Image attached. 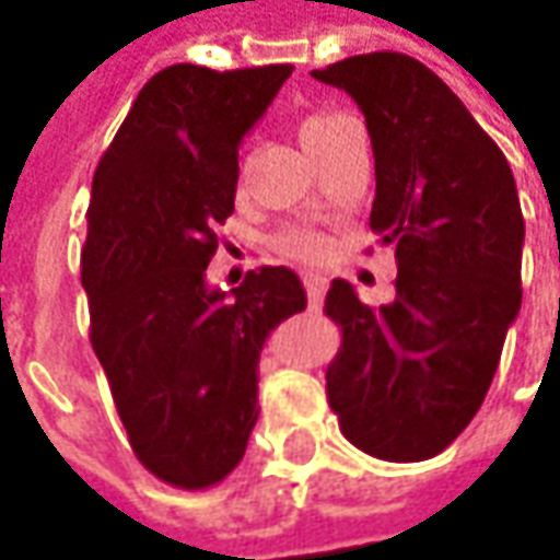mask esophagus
<instances>
[{
  "label": "esophagus",
  "instance_id": "obj_1",
  "mask_svg": "<svg viewBox=\"0 0 560 560\" xmlns=\"http://www.w3.org/2000/svg\"><path fill=\"white\" fill-rule=\"evenodd\" d=\"M302 283H305V292H308V305H312V308H320L324 292H327V277L317 273V270H305Z\"/></svg>",
  "mask_w": 560,
  "mask_h": 560
}]
</instances>
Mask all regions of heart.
Instances as JSON below:
<instances>
[{"label": "heart", "instance_id": "obj_1", "mask_svg": "<svg viewBox=\"0 0 560 560\" xmlns=\"http://www.w3.org/2000/svg\"><path fill=\"white\" fill-rule=\"evenodd\" d=\"M336 115H308V118L299 124V140L302 145L308 149V152H317V145L320 140L330 133L336 127ZM280 248L292 255V258H317L320 252H324V240L312 233V230H290L283 240H280Z\"/></svg>", "mask_w": 560, "mask_h": 560}]
</instances>
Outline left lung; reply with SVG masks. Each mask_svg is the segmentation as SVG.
<instances>
[{
  "label": "left lung",
  "mask_w": 560,
  "mask_h": 560,
  "mask_svg": "<svg viewBox=\"0 0 560 560\" xmlns=\"http://www.w3.org/2000/svg\"><path fill=\"white\" fill-rule=\"evenodd\" d=\"M314 80L355 98L374 145L371 230L396 248V295L334 280L327 368L339 430L383 462L440 455L480 411L521 312L524 214L502 149L418 58L352 55Z\"/></svg>",
  "instance_id": "1"
}]
</instances>
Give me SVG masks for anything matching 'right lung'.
<instances>
[{
  "label": "right lung",
  "mask_w": 560,
  "mask_h": 560,
  "mask_svg": "<svg viewBox=\"0 0 560 560\" xmlns=\"http://www.w3.org/2000/svg\"><path fill=\"white\" fill-rule=\"evenodd\" d=\"M292 65H171L140 90L93 177L80 277L90 342L145 470L205 489L243 462L258 420V358L308 299L290 268L208 287L233 214L240 142Z\"/></svg>",
  "instance_id": "right-lung-1"
}]
</instances>
